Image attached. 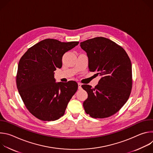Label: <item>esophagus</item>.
Listing matches in <instances>:
<instances>
[{
	"label": "esophagus",
	"instance_id": "obj_1",
	"mask_svg": "<svg viewBox=\"0 0 153 153\" xmlns=\"http://www.w3.org/2000/svg\"><path fill=\"white\" fill-rule=\"evenodd\" d=\"M78 88H79V90L82 89V84L80 83H78Z\"/></svg>",
	"mask_w": 153,
	"mask_h": 153
}]
</instances>
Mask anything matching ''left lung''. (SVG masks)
<instances>
[{
    "label": "left lung",
    "mask_w": 153,
    "mask_h": 153,
    "mask_svg": "<svg viewBox=\"0 0 153 153\" xmlns=\"http://www.w3.org/2000/svg\"><path fill=\"white\" fill-rule=\"evenodd\" d=\"M88 58L90 71L101 77L94 87L83 85L88 93L83 103L87 114L106 118L116 113L128 100L132 88L131 62L122 47L102 37L80 42Z\"/></svg>",
    "instance_id": "obj_1"
}]
</instances>
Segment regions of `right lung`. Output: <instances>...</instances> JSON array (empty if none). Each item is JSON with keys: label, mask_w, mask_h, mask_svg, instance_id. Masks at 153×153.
Wrapping results in <instances>:
<instances>
[{"label": "right lung", "mask_w": 153, "mask_h": 153, "mask_svg": "<svg viewBox=\"0 0 153 153\" xmlns=\"http://www.w3.org/2000/svg\"><path fill=\"white\" fill-rule=\"evenodd\" d=\"M79 42L47 39L30 48L19 60L16 77L19 94L28 111L37 119L54 121L65 114L76 93L75 81L56 82L54 71L61 68L63 54Z\"/></svg>", "instance_id": "1"}]
</instances>
